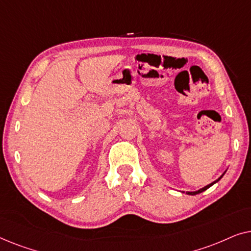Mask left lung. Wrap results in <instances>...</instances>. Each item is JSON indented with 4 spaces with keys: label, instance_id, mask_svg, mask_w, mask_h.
<instances>
[{
    "label": "left lung",
    "instance_id": "8db88e82",
    "mask_svg": "<svg viewBox=\"0 0 251 251\" xmlns=\"http://www.w3.org/2000/svg\"><path fill=\"white\" fill-rule=\"evenodd\" d=\"M224 174H225V173H224ZM224 174H223V175H222V176H221V177H219L217 180H215V181H214V183H211V184H209V185H207V186H205V187H203V188H201V190H199V191H197V192H187V194H191V195H195V194H199V193H201V192H203V191H205V190H208V188H209V187H210V186H212V185H214L215 183H217V181H218L219 179H221V178H222L223 176H224Z\"/></svg>",
    "mask_w": 251,
    "mask_h": 251
}]
</instances>
